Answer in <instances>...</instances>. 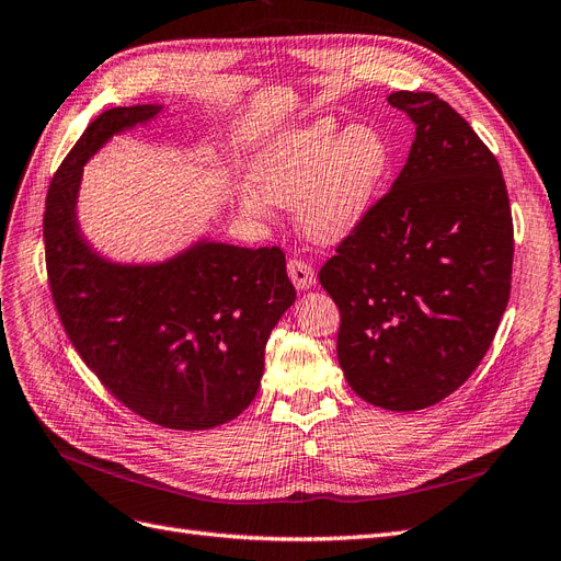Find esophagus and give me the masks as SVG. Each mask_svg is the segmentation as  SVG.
<instances>
[{
	"mask_svg": "<svg viewBox=\"0 0 561 561\" xmlns=\"http://www.w3.org/2000/svg\"><path fill=\"white\" fill-rule=\"evenodd\" d=\"M287 274H290V280L295 283L297 290H309V287L316 283V271L309 262H304L301 257H293L287 262Z\"/></svg>",
	"mask_w": 561,
	"mask_h": 561,
	"instance_id": "1",
	"label": "esophagus"
}]
</instances>
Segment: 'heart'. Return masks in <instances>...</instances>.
Returning a JSON list of instances; mask_svg holds the SVG:
<instances>
[{
	"instance_id": "b5f03b06",
	"label": "heart",
	"mask_w": 561,
	"mask_h": 561,
	"mask_svg": "<svg viewBox=\"0 0 561 561\" xmlns=\"http://www.w3.org/2000/svg\"><path fill=\"white\" fill-rule=\"evenodd\" d=\"M386 165L388 149L375 130L318 122L280 135L254 157V190H241V208L254 217L268 215L266 199L297 208L311 241L336 243L363 222Z\"/></svg>"
}]
</instances>
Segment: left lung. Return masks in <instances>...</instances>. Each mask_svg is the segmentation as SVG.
I'll return each mask as SVG.
<instances>
[{
  "mask_svg": "<svg viewBox=\"0 0 561 561\" xmlns=\"http://www.w3.org/2000/svg\"><path fill=\"white\" fill-rule=\"evenodd\" d=\"M388 103L416 126L393 186L318 280L342 313L336 358L365 402L414 412L482 363L511 299L513 215L496 157L435 93Z\"/></svg>",
  "mask_w": 561,
  "mask_h": 561,
  "instance_id": "left-lung-1",
  "label": "left lung"
}]
</instances>
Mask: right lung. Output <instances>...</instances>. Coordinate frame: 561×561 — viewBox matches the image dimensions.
Wrapping results in <instances>:
<instances>
[{
	"label": "right lung",
	"instance_id": "add662e5",
	"mask_svg": "<svg viewBox=\"0 0 561 561\" xmlns=\"http://www.w3.org/2000/svg\"><path fill=\"white\" fill-rule=\"evenodd\" d=\"M159 105L114 107L83 130L48 184L44 248L50 295L81 360L138 416L203 431L257 396L264 348L297 297L280 248L196 243L154 266L95 254L77 227L81 165Z\"/></svg>",
	"mask_w": 561,
	"mask_h": 561
}]
</instances>
